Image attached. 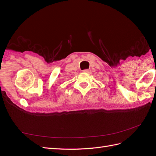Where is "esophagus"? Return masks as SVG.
I'll return each instance as SVG.
<instances>
[{"label": "esophagus", "mask_w": 156, "mask_h": 156, "mask_svg": "<svg viewBox=\"0 0 156 156\" xmlns=\"http://www.w3.org/2000/svg\"><path fill=\"white\" fill-rule=\"evenodd\" d=\"M90 70L89 69H86V70H83V72H86V73H88V72H90Z\"/></svg>", "instance_id": "esophagus-1"}]
</instances>
